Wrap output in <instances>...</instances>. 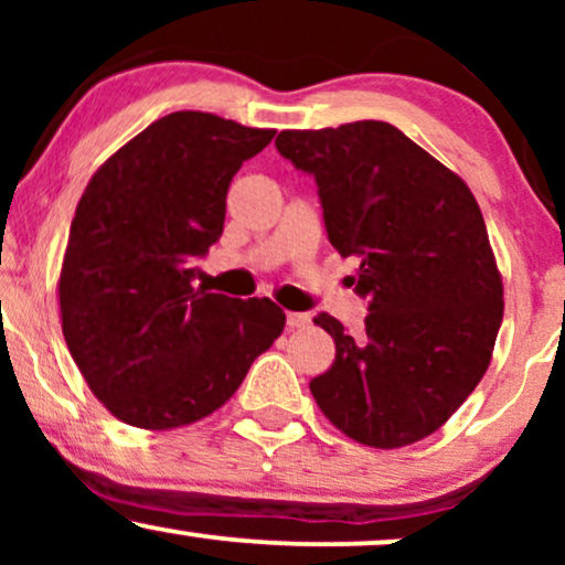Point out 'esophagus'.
I'll return each instance as SVG.
<instances>
[{"label": "esophagus", "mask_w": 565, "mask_h": 565, "mask_svg": "<svg viewBox=\"0 0 565 565\" xmlns=\"http://www.w3.org/2000/svg\"><path fill=\"white\" fill-rule=\"evenodd\" d=\"M310 323V316L308 313H287V327L289 329H302Z\"/></svg>", "instance_id": "1"}]
</instances>
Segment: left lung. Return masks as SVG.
<instances>
[{"label": "left lung", "instance_id": "left-lung-1", "mask_svg": "<svg viewBox=\"0 0 565 565\" xmlns=\"http://www.w3.org/2000/svg\"><path fill=\"white\" fill-rule=\"evenodd\" d=\"M276 148L316 180L329 244L359 257L366 319L332 316L334 364L310 380L345 436L398 449L436 433L476 391L502 327V278L478 201L451 170L387 121L287 129Z\"/></svg>", "mask_w": 565, "mask_h": 565}]
</instances>
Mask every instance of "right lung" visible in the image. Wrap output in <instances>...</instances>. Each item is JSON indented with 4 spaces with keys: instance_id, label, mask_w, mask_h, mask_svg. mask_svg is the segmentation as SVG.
<instances>
[{
    "instance_id": "1",
    "label": "right lung",
    "mask_w": 565,
    "mask_h": 565,
    "mask_svg": "<svg viewBox=\"0 0 565 565\" xmlns=\"http://www.w3.org/2000/svg\"><path fill=\"white\" fill-rule=\"evenodd\" d=\"M274 135L174 111L89 180L57 284L63 337L121 423L170 430L206 417L284 332V310L268 297L193 287L196 260L223 236L233 174Z\"/></svg>"
}]
</instances>
